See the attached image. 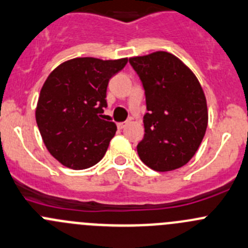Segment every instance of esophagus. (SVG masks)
Returning a JSON list of instances; mask_svg holds the SVG:
<instances>
[{
    "label": "esophagus",
    "instance_id": "esophagus-1",
    "mask_svg": "<svg viewBox=\"0 0 248 248\" xmlns=\"http://www.w3.org/2000/svg\"><path fill=\"white\" fill-rule=\"evenodd\" d=\"M129 124V121H126V122H120V124H117V127H119L120 129H122V128H124V127L127 126V124Z\"/></svg>",
    "mask_w": 248,
    "mask_h": 248
}]
</instances>
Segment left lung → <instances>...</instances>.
Wrapping results in <instances>:
<instances>
[{
	"instance_id": "8db88e82",
	"label": "left lung",
	"mask_w": 248,
	"mask_h": 248,
	"mask_svg": "<svg viewBox=\"0 0 248 248\" xmlns=\"http://www.w3.org/2000/svg\"><path fill=\"white\" fill-rule=\"evenodd\" d=\"M145 90L144 138L137 145L140 160L151 170L168 172L183 167L205 137L208 110L195 74L179 58L163 50L129 58Z\"/></svg>"
}]
</instances>
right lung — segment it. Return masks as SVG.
<instances>
[{"label":"right lung","mask_w":248,"mask_h":248,"mask_svg":"<svg viewBox=\"0 0 248 248\" xmlns=\"http://www.w3.org/2000/svg\"><path fill=\"white\" fill-rule=\"evenodd\" d=\"M127 60L74 58L58 65L43 83L36 122L46 148L65 167H92L107 153L117 129L103 115L108 83Z\"/></svg>","instance_id":"add662e5"}]
</instances>
